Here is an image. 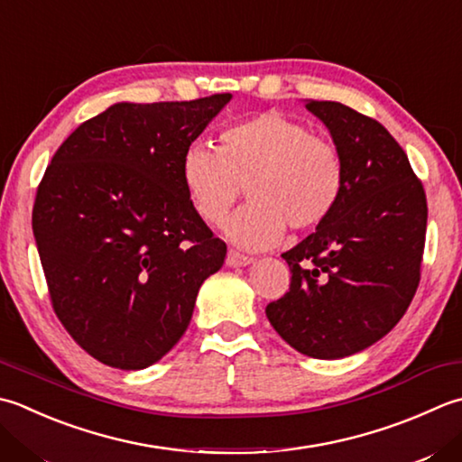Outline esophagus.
Masks as SVG:
<instances>
[{"mask_svg": "<svg viewBox=\"0 0 462 462\" xmlns=\"http://www.w3.org/2000/svg\"><path fill=\"white\" fill-rule=\"evenodd\" d=\"M252 262H254V258L252 256H246V254H240V252H236V250H230L228 252V256H226V264L228 266H248V264H252Z\"/></svg>", "mask_w": 462, "mask_h": 462, "instance_id": "34e87169", "label": "esophagus"}]
</instances>
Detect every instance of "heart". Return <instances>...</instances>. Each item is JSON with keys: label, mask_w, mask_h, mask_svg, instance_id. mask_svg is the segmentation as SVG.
<instances>
[{"label": "heart", "mask_w": 462, "mask_h": 462, "mask_svg": "<svg viewBox=\"0 0 462 462\" xmlns=\"http://www.w3.org/2000/svg\"><path fill=\"white\" fill-rule=\"evenodd\" d=\"M182 182L198 216L222 224L246 188L250 204L228 234L246 248H266L292 232L327 222L342 200L346 168L332 140L282 112H262L230 124L220 148L196 142L182 156Z\"/></svg>", "instance_id": "1"}]
</instances>
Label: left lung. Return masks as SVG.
I'll return each mask as SVG.
<instances>
[{
  "instance_id": "left-lung-1",
  "label": "left lung",
  "mask_w": 462,
  "mask_h": 462,
  "mask_svg": "<svg viewBox=\"0 0 462 462\" xmlns=\"http://www.w3.org/2000/svg\"><path fill=\"white\" fill-rule=\"evenodd\" d=\"M345 158L346 184L330 218L282 258L288 292L266 316L288 345L334 360L394 328L420 282L427 194L383 124L338 102H309Z\"/></svg>"
}]
</instances>
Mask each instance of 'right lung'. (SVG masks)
Masks as SVG:
<instances>
[{"instance_id": "add662e5", "label": "right lung", "mask_w": 462, "mask_h": 462, "mask_svg": "<svg viewBox=\"0 0 462 462\" xmlns=\"http://www.w3.org/2000/svg\"><path fill=\"white\" fill-rule=\"evenodd\" d=\"M230 97L116 104L71 132L45 168L32 228L50 302L99 363H158L224 264L226 244L186 194L182 156Z\"/></svg>"}]
</instances>
